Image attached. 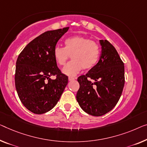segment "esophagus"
<instances>
[{
    "mask_svg": "<svg viewBox=\"0 0 147 147\" xmlns=\"http://www.w3.org/2000/svg\"><path fill=\"white\" fill-rule=\"evenodd\" d=\"M74 79H75V78H73V77H71V76H69V81H72V80H73Z\"/></svg>",
    "mask_w": 147,
    "mask_h": 147,
    "instance_id": "esophagus-1",
    "label": "esophagus"
}]
</instances>
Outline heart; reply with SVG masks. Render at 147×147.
Returning <instances> with one entry per match:
<instances>
[{"label": "heart", "instance_id": "b5f03b06", "mask_svg": "<svg viewBox=\"0 0 147 147\" xmlns=\"http://www.w3.org/2000/svg\"><path fill=\"white\" fill-rule=\"evenodd\" d=\"M65 47H56L53 50L55 61L60 66L66 64L71 55V62L63 68L62 72L67 76H75L81 69H90L97 64L100 50L95 41L82 36H73L64 41Z\"/></svg>", "mask_w": 147, "mask_h": 147}]
</instances>
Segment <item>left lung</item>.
I'll list each match as a JSON object with an SVG mask.
<instances>
[{
    "mask_svg": "<svg viewBox=\"0 0 147 147\" xmlns=\"http://www.w3.org/2000/svg\"><path fill=\"white\" fill-rule=\"evenodd\" d=\"M100 43L98 63L77 79L80 88L76 100L85 112L93 116L103 115L114 108L125 84L124 64L117 51L108 40H100Z\"/></svg>",
    "mask_w": 147,
    "mask_h": 147,
    "instance_id": "1",
    "label": "left lung"
}]
</instances>
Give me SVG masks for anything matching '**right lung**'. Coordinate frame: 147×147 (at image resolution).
Instances as JSON below:
<instances>
[{
    "label": "right lung",
    "mask_w": 147,
    "mask_h": 147,
    "mask_svg": "<svg viewBox=\"0 0 147 147\" xmlns=\"http://www.w3.org/2000/svg\"><path fill=\"white\" fill-rule=\"evenodd\" d=\"M69 29L47 31L26 46L16 61L15 85L20 101L28 110L42 114L57 104L68 77L61 73L53 57L59 39ZM56 78L51 80V76Z\"/></svg>",
    "instance_id": "right-lung-1"
}]
</instances>
